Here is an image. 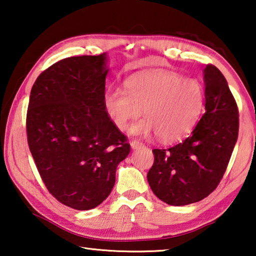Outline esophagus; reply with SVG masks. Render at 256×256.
<instances>
[{
	"label": "esophagus",
	"mask_w": 256,
	"mask_h": 256,
	"mask_svg": "<svg viewBox=\"0 0 256 256\" xmlns=\"http://www.w3.org/2000/svg\"><path fill=\"white\" fill-rule=\"evenodd\" d=\"M144 146V144H142L141 141H138V140H133V141H131V146L133 149H138V148H140V146Z\"/></svg>",
	"instance_id": "1"
}]
</instances>
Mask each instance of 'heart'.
Listing matches in <instances>:
<instances>
[{"instance_id":"1","label":"heart","mask_w":256,"mask_h":256,"mask_svg":"<svg viewBox=\"0 0 256 256\" xmlns=\"http://www.w3.org/2000/svg\"><path fill=\"white\" fill-rule=\"evenodd\" d=\"M104 106L115 126L125 130L144 110L148 118L134 125L131 132H152L162 141H176L196 128L204 108V89L196 80H184L172 72L151 71L130 78L125 89L112 88Z\"/></svg>"}]
</instances>
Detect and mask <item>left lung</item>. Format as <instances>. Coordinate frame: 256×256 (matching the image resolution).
<instances>
[{
    "label": "left lung",
    "instance_id": "left-lung-1",
    "mask_svg": "<svg viewBox=\"0 0 256 256\" xmlns=\"http://www.w3.org/2000/svg\"><path fill=\"white\" fill-rule=\"evenodd\" d=\"M206 112L188 138L154 149L146 175L152 192L170 206H186L214 192L227 170L238 138V107L222 72L204 68Z\"/></svg>",
    "mask_w": 256,
    "mask_h": 256
}]
</instances>
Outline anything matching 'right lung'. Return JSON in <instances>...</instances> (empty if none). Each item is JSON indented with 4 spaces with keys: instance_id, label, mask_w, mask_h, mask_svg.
I'll return each mask as SVG.
<instances>
[{
    "instance_id": "obj_1",
    "label": "right lung",
    "mask_w": 256,
    "mask_h": 256,
    "mask_svg": "<svg viewBox=\"0 0 256 256\" xmlns=\"http://www.w3.org/2000/svg\"><path fill=\"white\" fill-rule=\"evenodd\" d=\"M107 72L106 53L72 56L42 71L30 92V152L48 192L76 210L106 200L131 150L104 106Z\"/></svg>"
}]
</instances>
